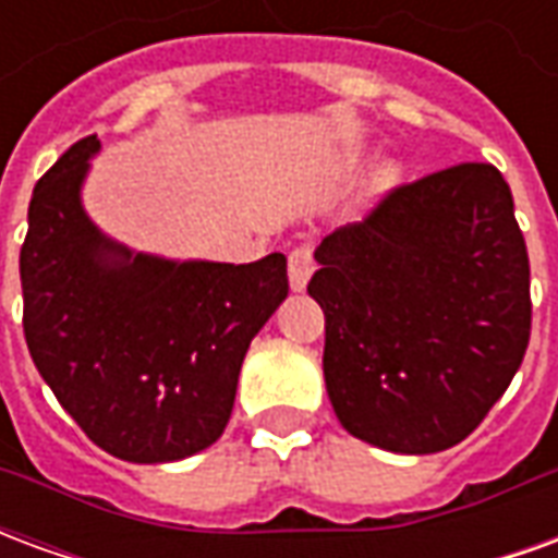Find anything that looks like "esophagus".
<instances>
[{
    "label": "esophagus",
    "instance_id": "1",
    "mask_svg": "<svg viewBox=\"0 0 558 558\" xmlns=\"http://www.w3.org/2000/svg\"><path fill=\"white\" fill-rule=\"evenodd\" d=\"M314 251L307 247V244H299V247H292L290 254V287L292 292H302L307 287V280L314 275Z\"/></svg>",
    "mask_w": 558,
    "mask_h": 558
}]
</instances>
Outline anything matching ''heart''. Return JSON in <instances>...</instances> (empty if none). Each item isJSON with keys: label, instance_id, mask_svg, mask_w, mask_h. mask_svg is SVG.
I'll use <instances>...</instances> for the list:
<instances>
[{"label": "heart", "instance_id": "heart-1", "mask_svg": "<svg viewBox=\"0 0 558 558\" xmlns=\"http://www.w3.org/2000/svg\"><path fill=\"white\" fill-rule=\"evenodd\" d=\"M395 179H398V172H395V167H379V170L374 172V182H371V191H374V194H386L388 187L395 184Z\"/></svg>", "mask_w": 558, "mask_h": 558}]
</instances>
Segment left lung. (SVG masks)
Returning <instances> with one entry per match:
<instances>
[{
  "label": "left lung",
  "instance_id": "obj_1",
  "mask_svg": "<svg viewBox=\"0 0 558 558\" xmlns=\"http://www.w3.org/2000/svg\"><path fill=\"white\" fill-rule=\"evenodd\" d=\"M323 374L347 430L395 454L463 442L511 386L532 326L529 254L493 163L403 184L316 247Z\"/></svg>",
  "mask_w": 558,
  "mask_h": 558
}]
</instances>
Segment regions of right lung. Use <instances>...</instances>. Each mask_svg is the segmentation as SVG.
Masks as SVG:
<instances>
[{
	"label": "right lung",
	"instance_id": "add662e5",
	"mask_svg": "<svg viewBox=\"0 0 558 558\" xmlns=\"http://www.w3.org/2000/svg\"><path fill=\"white\" fill-rule=\"evenodd\" d=\"M98 151V137L80 140L32 191L23 331L92 442L128 463H172L220 439L244 352L290 292L287 256L232 266L131 251L83 208Z\"/></svg>",
	"mask_w": 558,
	"mask_h": 558
}]
</instances>
